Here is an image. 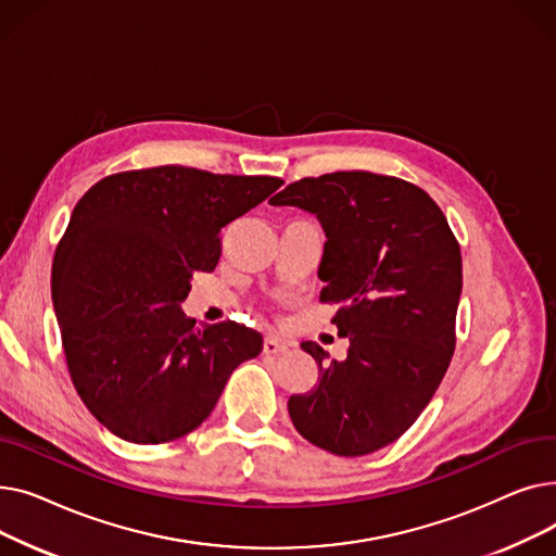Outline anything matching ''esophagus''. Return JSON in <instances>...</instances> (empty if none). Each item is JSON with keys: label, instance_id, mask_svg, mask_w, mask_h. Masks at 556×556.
I'll list each match as a JSON object with an SVG mask.
<instances>
[{"label": "esophagus", "instance_id": "1", "mask_svg": "<svg viewBox=\"0 0 556 556\" xmlns=\"http://www.w3.org/2000/svg\"><path fill=\"white\" fill-rule=\"evenodd\" d=\"M290 349V344L286 342V340H281V338H277V336H268L266 340H263V352L266 354H286Z\"/></svg>", "mask_w": 556, "mask_h": 556}]
</instances>
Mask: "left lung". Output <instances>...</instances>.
<instances>
[{
  "label": "left lung",
  "instance_id": "obj_1",
  "mask_svg": "<svg viewBox=\"0 0 556 556\" xmlns=\"http://www.w3.org/2000/svg\"><path fill=\"white\" fill-rule=\"evenodd\" d=\"M273 204L315 214L325 229L317 277L331 323L349 338L344 361L302 342L317 383L288 399V415L311 444L358 457L410 428L451 365L462 295V254L437 202L419 187L369 170L304 178Z\"/></svg>",
  "mask_w": 556,
  "mask_h": 556
}]
</instances>
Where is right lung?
Here are the masks:
<instances>
[{
    "instance_id": "1",
    "label": "right lung",
    "mask_w": 556,
    "mask_h": 556,
    "mask_svg": "<svg viewBox=\"0 0 556 556\" xmlns=\"http://www.w3.org/2000/svg\"><path fill=\"white\" fill-rule=\"evenodd\" d=\"M283 180L155 166L108 175L72 212L51 298L72 383L110 432L164 444L210 417L231 371L261 354L243 325H204L182 302L212 273L220 231Z\"/></svg>"
}]
</instances>
